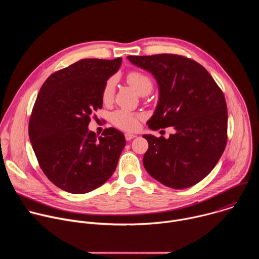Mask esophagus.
<instances>
[{"mask_svg":"<svg viewBox=\"0 0 259 259\" xmlns=\"http://www.w3.org/2000/svg\"><path fill=\"white\" fill-rule=\"evenodd\" d=\"M135 137H136V135L131 134V133H126V134H125V138H126L127 141H130V140H132V139L135 138Z\"/></svg>","mask_w":259,"mask_h":259,"instance_id":"1","label":"esophagus"}]
</instances>
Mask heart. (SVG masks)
Returning <instances> with one entry per match:
<instances>
[{"label": "heart", "mask_w": 259, "mask_h": 259, "mask_svg": "<svg viewBox=\"0 0 259 259\" xmlns=\"http://www.w3.org/2000/svg\"><path fill=\"white\" fill-rule=\"evenodd\" d=\"M126 80L128 84L133 87L139 94L146 95L153 90V80L147 73L140 70H131L127 73ZM116 91V82L114 78L108 79L101 92V98L104 103H110L115 97ZM142 119V115L129 112L126 109H119L112 114L110 120L112 123L125 131L136 130L139 126V121Z\"/></svg>", "instance_id": "b5f03b06"}]
</instances>
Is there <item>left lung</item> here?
<instances>
[{
	"mask_svg": "<svg viewBox=\"0 0 259 259\" xmlns=\"http://www.w3.org/2000/svg\"><path fill=\"white\" fill-rule=\"evenodd\" d=\"M155 76L160 100L149 121L152 130L174 127L169 138L143 135L149 150L143 165L164 186H195L215 167L228 141V108L224 92L207 69L177 54L128 56Z\"/></svg>",
	"mask_w": 259,
	"mask_h": 259,
	"instance_id": "1",
	"label": "left lung"
}]
</instances>
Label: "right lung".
<instances>
[{
  "label": "right lung",
  "mask_w": 259,
  "mask_h": 259,
  "mask_svg": "<svg viewBox=\"0 0 259 259\" xmlns=\"http://www.w3.org/2000/svg\"><path fill=\"white\" fill-rule=\"evenodd\" d=\"M122 58H86L53 72L40 89L28 124L38 163L55 186L86 194L113 175L126 144L122 132L88 131L94 112L102 107L101 92Z\"/></svg>",
  "instance_id": "1"
}]
</instances>
